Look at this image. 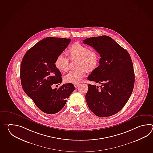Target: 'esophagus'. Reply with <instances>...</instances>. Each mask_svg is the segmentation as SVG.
Wrapping results in <instances>:
<instances>
[{"instance_id": "esophagus-1", "label": "esophagus", "mask_w": 153, "mask_h": 153, "mask_svg": "<svg viewBox=\"0 0 153 153\" xmlns=\"http://www.w3.org/2000/svg\"><path fill=\"white\" fill-rule=\"evenodd\" d=\"M79 85H80L79 84H74V86H75V88H78Z\"/></svg>"}]
</instances>
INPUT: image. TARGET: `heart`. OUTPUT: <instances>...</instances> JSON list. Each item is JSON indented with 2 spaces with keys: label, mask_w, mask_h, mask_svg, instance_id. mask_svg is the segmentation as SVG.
Here are the masks:
<instances>
[{
  "label": "heart",
  "mask_w": 153,
  "mask_h": 153,
  "mask_svg": "<svg viewBox=\"0 0 153 153\" xmlns=\"http://www.w3.org/2000/svg\"><path fill=\"white\" fill-rule=\"evenodd\" d=\"M69 58L71 59H77L75 64L76 69L68 73L64 78L67 83L79 84L83 80L88 72H92L97 67L99 55L93 50H89L88 46L79 43L72 44L67 50ZM56 68L62 72L68 69L69 59L63 54H59L54 62Z\"/></svg>",
  "instance_id": "1"
}]
</instances>
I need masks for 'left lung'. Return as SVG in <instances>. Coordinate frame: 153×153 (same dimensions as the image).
Returning <instances> with one entry per match:
<instances>
[{
  "label": "left lung",
  "mask_w": 153,
  "mask_h": 153,
  "mask_svg": "<svg viewBox=\"0 0 153 153\" xmlns=\"http://www.w3.org/2000/svg\"><path fill=\"white\" fill-rule=\"evenodd\" d=\"M100 54V65L88 79L100 83L88 84L85 98L88 107L99 117H108L120 111L129 100L134 84L133 63L127 51L111 37L102 36L85 39Z\"/></svg>",
  "instance_id": "1"
}]
</instances>
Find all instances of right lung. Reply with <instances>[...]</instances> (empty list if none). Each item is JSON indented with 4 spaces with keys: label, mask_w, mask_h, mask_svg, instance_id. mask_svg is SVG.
<instances>
[{
    "label": "right lung",
    "mask_w": 153,
    "mask_h": 153,
    "mask_svg": "<svg viewBox=\"0 0 153 153\" xmlns=\"http://www.w3.org/2000/svg\"><path fill=\"white\" fill-rule=\"evenodd\" d=\"M71 41L64 38H45L27 51L21 62L20 78L23 90L46 114L61 111L75 89L71 83L59 88L51 87L62 82V74L54 62Z\"/></svg>",
    "instance_id": "obj_1"
}]
</instances>
